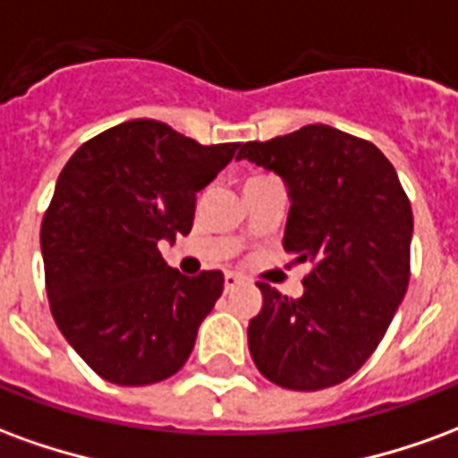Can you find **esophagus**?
<instances>
[{"label": "esophagus", "mask_w": 458, "mask_h": 458, "mask_svg": "<svg viewBox=\"0 0 458 458\" xmlns=\"http://www.w3.org/2000/svg\"><path fill=\"white\" fill-rule=\"evenodd\" d=\"M240 282H242V277H240V275H235V272H228V275H225V292L238 287Z\"/></svg>", "instance_id": "34e87169"}]
</instances>
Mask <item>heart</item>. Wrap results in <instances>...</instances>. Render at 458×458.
Instances as JSON below:
<instances>
[{
  "label": "heart",
  "instance_id": "heart-1",
  "mask_svg": "<svg viewBox=\"0 0 458 458\" xmlns=\"http://www.w3.org/2000/svg\"><path fill=\"white\" fill-rule=\"evenodd\" d=\"M255 179H265V176H252V179H250V181H255Z\"/></svg>",
  "mask_w": 458,
  "mask_h": 458
}]
</instances>
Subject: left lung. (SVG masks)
Returning <instances> with one entry per match:
<instances>
[{"label":"left lung","instance_id":"1","mask_svg":"<svg viewBox=\"0 0 458 458\" xmlns=\"http://www.w3.org/2000/svg\"><path fill=\"white\" fill-rule=\"evenodd\" d=\"M238 159L277 171L292 208L284 252L309 262L304 294L258 282L262 311L250 321L252 360L287 390H324L373 355L410 284L412 206L373 141L307 124L245 141Z\"/></svg>","mask_w":458,"mask_h":458}]
</instances>
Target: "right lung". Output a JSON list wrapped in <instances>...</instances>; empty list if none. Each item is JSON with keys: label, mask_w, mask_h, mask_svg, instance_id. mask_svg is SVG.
<instances>
[{"label": "right lung", "mask_w": 458, "mask_h": 458, "mask_svg": "<svg viewBox=\"0 0 458 458\" xmlns=\"http://www.w3.org/2000/svg\"><path fill=\"white\" fill-rule=\"evenodd\" d=\"M238 149L130 120L81 144L61 171L41 223L46 294L65 341L105 380L159 383L189 360L225 277H183L159 242L189 235L196 193Z\"/></svg>", "instance_id": "add662e5"}]
</instances>
